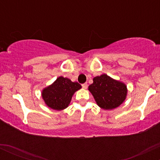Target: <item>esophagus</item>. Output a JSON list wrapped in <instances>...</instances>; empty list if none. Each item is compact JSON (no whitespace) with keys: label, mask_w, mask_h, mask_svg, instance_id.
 <instances>
[{"label":"esophagus","mask_w":160,"mask_h":160,"mask_svg":"<svg viewBox=\"0 0 160 160\" xmlns=\"http://www.w3.org/2000/svg\"><path fill=\"white\" fill-rule=\"evenodd\" d=\"M82 87L83 88V89H87V87H88V84L87 83H83V84H82Z\"/></svg>","instance_id":"obj_1"}]
</instances>
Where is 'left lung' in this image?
<instances>
[{
	"label": "left lung",
	"mask_w": 160,
	"mask_h": 160,
	"mask_svg": "<svg viewBox=\"0 0 160 160\" xmlns=\"http://www.w3.org/2000/svg\"><path fill=\"white\" fill-rule=\"evenodd\" d=\"M98 107L104 110L118 108L126 100L127 86L124 82L115 80L106 74L93 78L92 84L88 88Z\"/></svg>",
	"instance_id": "left-lung-1"
}]
</instances>
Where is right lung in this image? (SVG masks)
I'll return each instance as SVG.
<instances>
[{
  "mask_svg": "<svg viewBox=\"0 0 160 160\" xmlns=\"http://www.w3.org/2000/svg\"><path fill=\"white\" fill-rule=\"evenodd\" d=\"M82 86L68 78L58 77L51 85L43 88L41 96L47 107L62 111L68 107L73 95Z\"/></svg>",
  "mask_w": 160,
  "mask_h": 160,
  "instance_id": "1",
  "label": "right lung"
}]
</instances>
